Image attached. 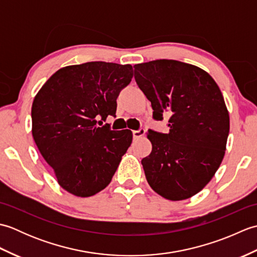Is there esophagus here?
Segmentation results:
<instances>
[{
	"label": "esophagus",
	"instance_id": "esophagus-1",
	"mask_svg": "<svg viewBox=\"0 0 257 257\" xmlns=\"http://www.w3.org/2000/svg\"><path fill=\"white\" fill-rule=\"evenodd\" d=\"M145 133H146V130H145L144 128H140V129H138V130H134V132H133V136H134L135 139H138V138L143 137V136L145 135Z\"/></svg>",
	"mask_w": 257,
	"mask_h": 257
}]
</instances>
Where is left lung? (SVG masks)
Segmentation results:
<instances>
[{"mask_svg":"<svg viewBox=\"0 0 257 257\" xmlns=\"http://www.w3.org/2000/svg\"><path fill=\"white\" fill-rule=\"evenodd\" d=\"M135 79L157 121L170 116L167 134L148 130L151 154L141 160L150 187L171 201L189 199L219 169L230 117L211 76L194 65L157 59L135 65Z\"/></svg>","mask_w":257,"mask_h":257,"instance_id":"1","label":"left lung"}]
</instances>
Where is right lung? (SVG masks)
Masks as SVG:
<instances>
[{"label":"right lung","mask_w":257,"mask_h":257,"mask_svg":"<svg viewBox=\"0 0 257 257\" xmlns=\"http://www.w3.org/2000/svg\"><path fill=\"white\" fill-rule=\"evenodd\" d=\"M133 76L132 65H72L52 75L35 96L33 138L67 192L87 198L110 183L133 133L98 120L116 117L117 98Z\"/></svg>","instance_id":"obj_1"}]
</instances>
